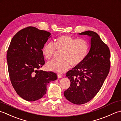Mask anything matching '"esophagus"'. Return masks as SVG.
<instances>
[{
	"instance_id": "esophagus-1",
	"label": "esophagus",
	"mask_w": 121,
	"mask_h": 121,
	"mask_svg": "<svg viewBox=\"0 0 121 121\" xmlns=\"http://www.w3.org/2000/svg\"><path fill=\"white\" fill-rule=\"evenodd\" d=\"M57 77L58 78H61L62 77V76H61V75H60V74H58L57 75Z\"/></svg>"
}]
</instances>
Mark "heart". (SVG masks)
<instances>
[{
	"label": "heart",
	"mask_w": 121,
	"mask_h": 121,
	"mask_svg": "<svg viewBox=\"0 0 121 121\" xmlns=\"http://www.w3.org/2000/svg\"><path fill=\"white\" fill-rule=\"evenodd\" d=\"M61 51L60 60L48 63L47 67L57 73L65 72L69 67L80 64L87 55L89 50L87 42L82 39H76L68 35H61L56 38L54 44L48 43L43 47L42 52L47 60H51L56 52Z\"/></svg>",
	"instance_id": "heart-1"
}]
</instances>
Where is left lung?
Wrapping results in <instances>:
<instances>
[{
    "mask_svg": "<svg viewBox=\"0 0 121 121\" xmlns=\"http://www.w3.org/2000/svg\"><path fill=\"white\" fill-rule=\"evenodd\" d=\"M79 34L90 37V48L82 62L66 73L70 85L64 95L73 104H82L92 99L102 87L110 71V52L95 32Z\"/></svg>",
    "mask_w": 121,
    "mask_h": 121,
    "instance_id": "8db88e82",
    "label": "left lung"
}]
</instances>
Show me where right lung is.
Instances as JSON below:
<instances>
[{"label":"right lung","mask_w":121,"mask_h":121,"mask_svg":"<svg viewBox=\"0 0 121 121\" xmlns=\"http://www.w3.org/2000/svg\"><path fill=\"white\" fill-rule=\"evenodd\" d=\"M51 34L35 27H27L14 35L7 51L12 85L17 94L28 101L42 98L47 85L57 79L52 71L39 70L45 64L42 50Z\"/></svg>","instance_id":"obj_1"}]
</instances>
